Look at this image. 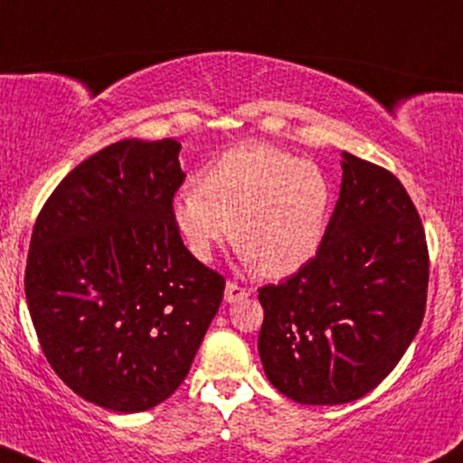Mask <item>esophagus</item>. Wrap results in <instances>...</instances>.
Wrapping results in <instances>:
<instances>
[{
  "instance_id": "esophagus-1",
  "label": "esophagus",
  "mask_w": 463,
  "mask_h": 463,
  "mask_svg": "<svg viewBox=\"0 0 463 463\" xmlns=\"http://www.w3.org/2000/svg\"><path fill=\"white\" fill-rule=\"evenodd\" d=\"M247 296H249L247 288H242V285H238L233 281L227 283V288H225V300L227 302H238V300L247 298Z\"/></svg>"
}]
</instances>
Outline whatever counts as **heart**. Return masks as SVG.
Listing matches in <instances>:
<instances>
[{
  "label": "heart",
  "mask_w": 463,
  "mask_h": 463,
  "mask_svg": "<svg viewBox=\"0 0 463 463\" xmlns=\"http://www.w3.org/2000/svg\"><path fill=\"white\" fill-rule=\"evenodd\" d=\"M330 182L311 161L275 146L253 144L222 154L199 186L174 197L171 216L197 260L236 244L266 279L298 272L326 232Z\"/></svg>",
  "instance_id": "obj_1"
}]
</instances>
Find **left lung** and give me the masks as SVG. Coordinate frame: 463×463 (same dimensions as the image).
<instances>
[{"label": "left lung", "mask_w": 463, "mask_h": 463, "mask_svg": "<svg viewBox=\"0 0 463 463\" xmlns=\"http://www.w3.org/2000/svg\"><path fill=\"white\" fill-rule=\"evenodd\" d=\"M344 180L317 253L260 288L268 380L305 406L373 391L423 324L430 250L412 199L380 165L344 152Z\"/></svg>", "instance_id": "obj_1"}]
</instances>
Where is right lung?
Segmentation results:
<instances>
[{"label":"right lung","instance_id":"1","mask_svg":"<svg viewBox=\"0 0 463 463\" xmlns=\"http://www.w3.org/2000/svg\"><path fill=\"white\" fill-rule=\"evenodd\" d=\"M180 147H102L55 186L32 232L25 298L40 347L68 389L113 412L178 389L225 292L171 216Z\"/></svg>","mask_w":463,"mask_h":463}]
</instances>
